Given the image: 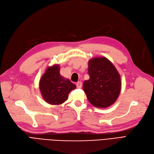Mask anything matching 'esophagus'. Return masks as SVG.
Wrapping results in <instances>:
<instances>
[{"mask_svg": "<svg viewBox=\"0 0 154 154\" xmlns=\"http://www.w3.org/2000/svg\"><path fill=\"white\" fill-rule=\"evenodd\" d=\"M76 87L78 88H81L82 87V83L81 82H78L76 83Z\"/></svg>", "mask_w": 154, "mask_h": 154, "instance_id": "obj_1", "label": "esophagus"}]
</instances>
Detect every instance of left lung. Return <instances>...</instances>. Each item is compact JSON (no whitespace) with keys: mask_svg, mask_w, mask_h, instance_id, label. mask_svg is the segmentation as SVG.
Returning a JSON list of instances; mask_svg holds the SVG:
<instances>
[{"mask_svg":"<svg viewBox=\"0 0 154 154\" xmlns=\"http://www.w3.org/2000/svg\"><path fill=\"white\" fill-rule=\"evenodd\" d=\"M89 79L83 84L88 101L95 107L105 108L112 105L121 91V79L115 67L106 57L88 61Z\"/></svg>","mask_w":154,"mask_h":154,"instance_id":"left-lung-1","label":"left lung"}]
</instances>
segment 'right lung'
Returning <instances> with one entry per match:
<instances>
[{
    "label": "right lung",
    "mask_w": 154,
    "mask_h": 154,
    "mask_svg": "<svg viewBox=\"0 0 154 154\" xmlns=\"http://www.w3.org/2000/svg\"><path fill=\"white\" fill-rule=\"evenodd\" d=\"M76 85L60 74V66L48 67L39 81V89L45 101L50 104L59 105L68 99L69 94Z\"/></svg>",
    "instance_id": "obj_1"
}]
</instances>
